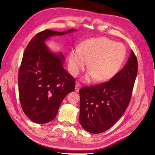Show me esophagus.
<instances>
[{"mask_svg": "<svg viewBox=\"0 0 155 155\" xmlns=\"http://www.w3.org/2000/svg\"><path fill=\"white\" fill-rule=\"evenodd\" d=\"M80 87H81V85L78 83H77L75 84V91L78 92L79 90L80 89Z\"/></svg>", "mask_w": 155, "mask_h": 155, "instance_id": "34e87169", "label": "esophagus"}]
</instances>
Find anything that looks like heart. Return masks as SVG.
<instances>
[{"label": "heart", "mask_w": 155, "mask_h": 155, "mask_svg": "<svg viewBox=\"0 0 155 155\" xmlns=\"http://www.w3.org/2000/svg\"><path fill=\"white\" fill-rule=\"evenodd\" d=\"M126 54L121 43L106 37L92 38L84 41L78 50H72L68 56L70 74L77 77L87 63L88 72L83 78L86 83L95 79L105 81L113 78L120 70Z\"/></svg>", "instance_id": "obj_1"}]
</instances>
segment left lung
<instances>
[{
    "label": "left lung",
    "instance_id": "8db88e82",
    "mask_svg": "<svg viewBox=\"0 0 155 155\" xmlns=\"http://www.w3.org/2000/svg\"><path fill=\"white\" fill-rule=\"evenodd\" d=\"M137 69V60L131 50L124 68L109 81L80 90L79 121L84 129L99 134L120 120L129 103Z\"/></svg>",
    "mask_w": 155,
    "mask_h": 155
}]
</instances>
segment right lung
Wrapping results in <instances>:
<instances>
[{"label":"right lung","mask_w":155,"mask_h":155,"mask_svg":"<svg viewBox=\"0 0 155 155\" xmlns=\"http://www.w3.org/2000/svg\"><path fill=\"white\" fill-rule=\"evenodd\" d=\"M75 31H41L32 38L24 53L18 74L19 101L25 115L35 123L52 121L64 97L75 86V79L63 68V54L52 51L45 43L51 37Z\"/></svg>","instance_id":"obj_1"}]
</instances>
